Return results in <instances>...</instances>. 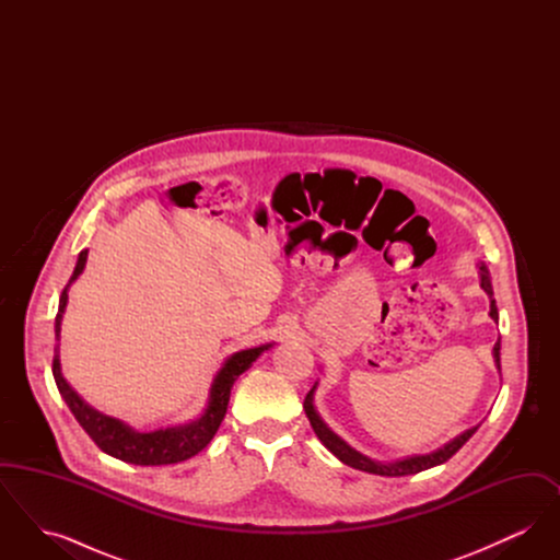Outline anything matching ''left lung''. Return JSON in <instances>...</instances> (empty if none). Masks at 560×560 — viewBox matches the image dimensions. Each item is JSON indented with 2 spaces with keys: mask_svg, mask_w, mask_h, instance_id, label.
<instances>
[{
  "mask_svg": "<svg viewBox=\"0 0 560 560\" xmlns=\"http://www.w3.org/2000/svg\"><path fill=\"white\" fill-rule=\"evenodd\" d=\"M480 288L485 292L489 293L491 298V319L498 320V306H495V300H493V288H491V279H489V270L485 265H480ZM493 359H495V365L500 370V340L495 342L493 347ZM313 393H315V386L313 390L306 395L304 399V411H306V418L311 422V427L315 430V434L319 436L320 443L334 453L340 462H345L350 468H357V470H363V472H372V475H380V477H405V475H418L422 470H428L432 466H439L443 462H447L452 455L462 450V445L477 432V428L472 427L466 432H462L459 436H455L453 441H450L445 447L436 450V452L427 453V455H411V457H405L399 462H393V464H382V462H375L372 457L363 455V453L354 452L350 445H347L338 434H334L329 428L325 427V422L320 420L319 413L315 411L313 407Z\"/></svg>",
  "mask_w": 560,
  "mask_h": 560,
  "instance_id": "1",
  "label": "left lung"
}]
</instances>
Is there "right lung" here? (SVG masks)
Listing matches in <instances>:
<instances>
[{
  "label": "right lung",
  "instance_id": "right-lung-1",
  "mask_svg": "<svg viewBox=\"0 0 560 560\" xmlns=\"http://www.w3.org/2000/svg\"><path fill=\"white\" fill-rule=\"evenodd\" d=\"M85 258H88V249L81 252L75 270H73L69 283L65 285V290L60 293L58 315H56V325H54L56 338L60 334V319H62V313H65V306H67V290L80 277L81 270L85 267ZM267 348H270V345L247 348V350L235 352L231 359H226L222 370L213 377L208 409L197 422H190L187 427L155 430V432H136L132 428L126 427L124 422L103 416L101 411H96L88 402H83L80 395L67 384V380L60 373L58 350H54L52 373L58 393L69 405V409L75 416V420L80 422V427L98 445V450H103V452L117 457V459L138 464V466H161V464L185 462L188 457H192V455H197L201 450L208 447V443L212 441L213 434L218 432V428L226 416L231 388H233L235 380L245 370H249V365Z\"/></svg>",
  "mask_w": 560,
  "mask_h": 560
}]
</instances>
